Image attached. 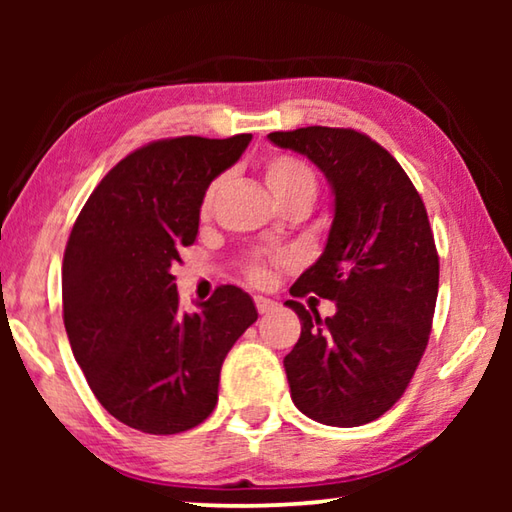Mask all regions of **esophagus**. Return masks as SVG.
Returning <instances> with one entry per match:
<instances>
[{
    "mask_svg": "<svg viewBox=\"0 0 512 512\" xmlns=\"http://www.w3.org/2000/svg\"><path fill=\"white\" fill-rule=\"evenodd\" d=\"M255 307L259 314H268V311H273L277 307V302L271 298H264V296H255Z\"/></svg>",
    "mask_w": 512,
    "mask_h": 512,
    "instance_id": "34e87169",
    "label": "esophagus"
}]
</instances>
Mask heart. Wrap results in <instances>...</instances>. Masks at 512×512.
I'll use <instances>...</instances> for the list:
<instances>
[{
    "label": "heart",
    "mask_w": 512,
    "mask_h": 512,
    "mask_svg": "<svg viewBox=\"0 0 512 512\" xmlns=\"http://www.w3.org/2000/svg\"><path fill=\"white\" fill-rule=\"evenodd\" d=\"M264 180H266V187L271 189V194L280 205H289L296 201H305L311 205L318 192V178L314 169H311L309 162L298 158V155H289V153L268 155L264 160ZM219 187H221L219 178L207 185L201 198V207H198L201 216H210L214 207V198L219 194ZM275 264L289 266L291 257L287 255L277 257ZM246 275L255 284H264L271 280V266L264 262H250L246 266Z\"/></svg>",
    "instance_id": "heart-1"
}]
</instances>
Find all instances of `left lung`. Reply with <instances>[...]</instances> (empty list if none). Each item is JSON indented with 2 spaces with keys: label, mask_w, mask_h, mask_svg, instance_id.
<instances>
[{
  "label": "left lung",
  "mask_w": 512,
  "mask_h": 512,
  "mask_svg": "<svg viewBox=\"0 0 512 512\" xmlns=\"http://www.w3.org/2000/svg\"><path fill=\"white\" fill-rule=\"evenodd\" d=\"M268 140L307 155L334 189L327 246L291 296L334 300L336 314L287 300L302 325L284 357L291 400L316 422L359 427L400 400L427 350L440 268L427 207L366 133L307 126Z\"/></svg>",
  "instance_id": "obj_1"
}]
</instances>
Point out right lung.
<instances>
[{"instance_id":"add662e5","label":"right lung","mask_w":512,"mask_h":512,"mask_svg":"<svg viewBox=\"0 0 512 512\" xmlns=\"http://www.w3.org/2000/svg\"><path fill=\"white\" fill-rule=\"evenodd\" d=\"M250 133L149 142L90 194L63 257V320L74 359L112 418L171 436L219 400L223 359L257 320L248 293L221 284L201 311L180 309L171 266L198 235L207 185Z\"/></svg>"}]
</instances>
